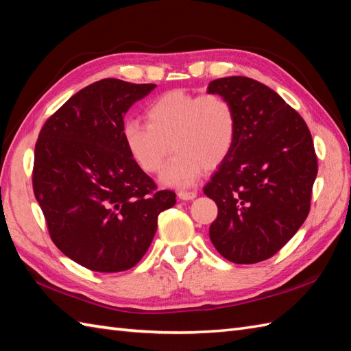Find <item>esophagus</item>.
Returning <instances> with one entry per match:
<instances>
[{
  "label": "esophagus",
  "mask_w": 351,
  "mask_h": 351,
  "mask_svg": "<svg viewBox=\"0 0 351 351\" xmlns=\"http://www.w3.org/2000/svg\"><path fill=\"white\" fill-rule=\"evenodd\" d=\"M197 195V191H179L178 197L181 200H193Z\"/></svg>",
  "instance_id": "esophagus-1"
}]
</instances>
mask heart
Returning a JSON list of instances; mask_svg holds the SVG:
<instances>
[{
    "instance_id": "obj_1",
    "label": "heart",
    "mask_w": 351,
    "mask_h": 351,
    "mask_svg": "<svg viewBox=\"0 0 351 351\" xmlns=\"http://www.w3.org/2000/svg\"><path fill=\"white\" fill-rule=\"evenodd\" d=\"M148 124L128 119L122 138L130 156L146 173H157L172 148L161 182L186 189L205 170H214L230 156L238 138L233 104L218 94H193L172 89L146 108Z\"/></svg>"
}]
</instances>
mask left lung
Listing matches in <instances>:
<instances>
[{"mask_svg":"<svg viewBox=\"0 0 351 351\" xmlns=\"http://www.w3.org/2000/svg\"><path fill=\"white\" fill-rule=\"evenodd\" d=\"M208 94L226 97L238 138L203 193L218 206L209 238L238 265L272 257L309 213L317 157L302 117L271 88L243 76L215 79Z\"/></svg>","mask_w":351,"mask_h":351,"instance_id":"1","label":"left lung"}]
</instances>
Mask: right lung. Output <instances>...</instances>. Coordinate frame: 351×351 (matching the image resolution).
Wrapping results in <instances>:
<instances>
[{
  "label": "right lung",
  "mask_w": 351,
  "mask_h": 351,
  "mask_svg": "<svg viewBox=\"0 0 351 351\" xmlns=\"http://www.w3.org/2000/svg\"><path fill=\"white\" fill-rule=\"evenodd\" d=\"M157 85L103 79L46 121L32 186L53 243L95 272L133 267L148 251L160 213L176 194L156 190L122 138L127 110Z\"/></svg>",
  "instance_id": "obj_1"
}]
</instances>
